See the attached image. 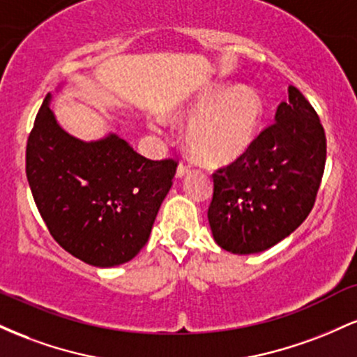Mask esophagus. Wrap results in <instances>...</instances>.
<instances>
[{
    "mask_svg": "<svg viewBox=\"0 0 357 357\" xmlns=\"http://www.w3.org/2000/svg\"><path fill=\"white\" fill-rule=\"evenodd\" d=\"M188 173H190V167H188L186 165H179L178 166V169H176V178L178 179H181V178H184V176H186Z\"/></svg>",
    "mask_w": 357,
    "mask_h": 357,
    "instance_id": "34e87169",
    "label": "esophagus"
}]
</instances>
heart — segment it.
Here are the masks:
<instances>
[{"label":"heart","instance_id":"heart-1","mask_svg":"<svg viewBox=\"0 0 357 357\" xmlns=\"http://www.w3.org/2000/svg\"><path fill=\"white\" fill-rule=\"evenodd\" d=\"M261 117L264 102L257 90L235 84L199 89L171 114L174 122L191 121L184 136L188 151L192 159L213 167L230 165L247 153Z\"/></svg>","mask_w":357,"mask_h":357}]
</instances>
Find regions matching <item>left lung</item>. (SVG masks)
I'll return each mask as SVG.
<instances>
[{
    "mask_svg": "<svg viewBox=\"0 0 357 357\" xmlns=\"http://www.w3.org/2000/svg\"><path fill=\"white\" fill-rule=\"evenodd\" d=\"M326 166V134L312 105L290 85L272 124L248 151L213 174V238L236 255L268 250L312 210Z\"/></svg>",
    "mask_w": 357,
    "mask_h": 357,
    "instance_id": "1",
    "label": "left lung"
}]
</instances>
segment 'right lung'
Instances as JSON below:
<instances>
[{
  "instance_id": "1",
  "label": "right lung",
  "mask_w": 357,
  "mask_h": 357,
  "mask_svg": "<svg viewBox=\"0 0 357 357\" xmlns=\"http://www.w3.org/2000/svg\"><path fill=\"white\" fill-rule=\"evenodd\" d=\"M45 97L26 144V178L48 231L93 267H117L146 245L176 162L151 161L117 132L72 136Z\"/></svg>"
}]
</instances>
